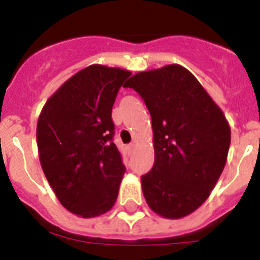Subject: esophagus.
Wrapping results in <instances>:
<instances>
[{
	"label": "esophagus",
	"instance_id": "esophagus-1",
	"mask_svg": "<svg viewBox=\"0 0 260 260\" xmlns=\"http://www.w3.org/2000/svg\"><path fill=\"white\" fill-rule=\"evenodd\" d=\"M134 147H135L134 143L128 144V146H127V150H128V151H133V150H134Z\"/></svg>",
	"mask_w": 260,
	"mask_h": 260
}]
</instances>
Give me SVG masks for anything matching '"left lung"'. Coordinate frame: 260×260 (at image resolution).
I'll return each instance as SVG.
<instances>
[{
	"label": "left lung",
	"instance_id": "1",
	"mask_svg": "<svg viewBox=\"0 0 260 260\" xmlns=\"http://www.w3.org/2000/svg\"><path fill=\"white\" fill-rule=\"evenodd\" d=\"M125 87L141 95L152 119L155 162L141 178L148 207L165 219L190 215L222 173L231 146L228 121L181 65L138 73Z\"/></svg>",
	"mask_w": 260,
	"mask_h": 260
}]
</instances>
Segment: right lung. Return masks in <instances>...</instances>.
<instances>
[{"mask_svg": "<svg viewBox=\"0 0 260 260\" xmlns=\"http://www.w3.org/2000/svg\"><path fill=\"white\" fill-rule=\"evenodd\" d=\"M127 70L91 65L47 100L36 139L48 182L68 211L96 217L116 203L126 168L113 143L112 108Z\"/></svg>", "mask_w": 260, "mask_h": 260, "instance_id": "obj_1", "label": "right lung"}]
</instances>
